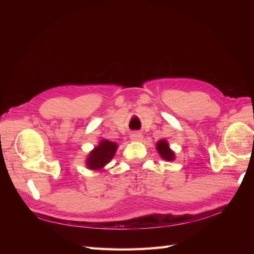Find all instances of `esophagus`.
Here are the masks:
<instances>
[{
    "instance_id": "1",
    "label": "esophagus",
    "mask_w": 254,
    "mask_h": 254,
    "mask_svg": "<svg viewBox=\"0 0 254 254\" xmlns=\"http://www.w3.org/2000/svg\"><path fill=\"white\" fill-rule=\"evenodd\" d=\"M130 139L133 142H141L143 140V134L140 132H133L130 135Z\"/></svg>"
}]
</instances>
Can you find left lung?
Here are the masks:
<instances>
[{
	"label": "left lung",
	"instance_id": "left-lung-1",
	"mask_svg": "<svg viewBox=\"0 0 254 254\" xmlns=\"http://www.w3.org/2000/svg\"><path fill=\"white\" fill-rule=\"evenodd\" d=\"M156 149L158 151V153L160 155V157L162 158L163 160L166 161H174L175 160V152L172 150V148L170 147V144L166 140H160L156 143Z\"/></svg>",
	"mask_w": 254,
	"mask_h": 254
}]
</instances>
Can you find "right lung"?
I'll list each match as a JSON object with an SVG mask.
<instances>
[{
	"instance_id": "obj_1",
	"label": "right lung",
	"mask_w": 254,
	"mask_h": 254,
	"mask_svg": "<svg viewBox=\"0 0 254 254\" xmlns=\"http://www.w3.org/2000/svg\"><path fill=\"white\" fill-rule=\"evenodd\" d=\"M118 147L119 145L115 142L103 139L89 152L88 157L86 158V166L88 170L103 172L105 166L113 159Z\"/></svg>"
}]
</instances>
